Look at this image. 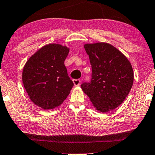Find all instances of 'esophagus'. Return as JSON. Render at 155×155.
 <instances>
[{"label": "esophagus", "instance_id": "obj_1", "mask_svg": "<svg viewBox=\"0 0 155 155\" xmlns=\"http://www.w3.org/2000/svg\"><path fill=\"white\" fill-rule=\"evenodd\" d=\"M73 83H74V84L75 86H78V85H79L81 84V80L80 79H74Z\"/></svg>", "mask_w": 155, "mask_h": 155}]
</instances>
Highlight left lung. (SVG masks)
<instances>
[{
  "label": "left lung",
  "instance_id": "obj_1",
  "mask_svg": "<svg viewBox=\"0 0 155 155\" xmlns=\"http://www.w3.org/2000/svg\"><path fill=\"white\" fill-rule=\"evenodd\" d=\"M92 68L89 82L81 87L97 110L107 112L119 107L128 95L134 81L128 59L107 43L85 45Z\"/></svg>",
  "mask_w": 155,
  "mask_h": 155
}]
</instances>
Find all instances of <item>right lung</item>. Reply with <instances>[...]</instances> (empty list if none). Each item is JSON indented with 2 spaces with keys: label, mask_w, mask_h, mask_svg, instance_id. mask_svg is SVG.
I'll return each mask as SVG.
<instances>
[{
  "label": "right lung",
  "mask_w": 155,
  "mask_h": 155,
  "mask_svg": "<svg viewBox=\"0 0 155 155\" xmlns=\"http://www.w3.org/2000/svg\"><path fill=\"white\" fill-rule=\"evenodd\" d=\"M69 51L56 44L46 45L25 64L22 74L25 89L31 101L43 109L61 105L74 86L64 64Z\"/></svg>",
  "instance_id": "obj_1"
}]
</instances>
